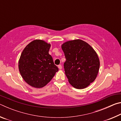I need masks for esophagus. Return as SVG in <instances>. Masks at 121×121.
Returning <instances> with one entry per match:
<instances>
[{
  "instance_id": "esophagus-1",
  "label": "esophagus",
  "mask_w": 121,
  "mask_h": 121,
  "mask_svg": "<svg viewBox=\"0 0 121 121\" xmlns=\"http://www.w3.org/2000/svg\"><path fill=\"white\" fill-rule=\"evenodd\" d=\"M58 68H59V69H62V65H58Z\"/></svg>"
}]
</instances>
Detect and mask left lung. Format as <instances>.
I'll return each mask as SVG.
<instances>
[{"mask_svg":"<svg viewBox=\"0 0 121 121\" xmlns=\"http://www.w3.org/2000/svg\"><path fill=\"white\" fill-rule=\"evenodd\" d=\"M61 48L66 59L64 68L69 83L76 89H85L95 80L99 72L97 52L81 39L67 41Z\"/></svg>","mask_w":121,"mask_h":121,"instance_id":"obj_1","label":"left lung"}]
</instances>
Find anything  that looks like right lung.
<instances>
[{
    "mask_svg": "<svg viewBox=\"0 0 121 121\" xmlns=\"http://www.w3.org/2000/svg\"><path fill=\"white\" fill-rule=\"evenodd\" d=\"M50 48V43L36 39L22 51L19 60V70L24 81L32 87H43L59 70L49 54Z\"/></svg>",
    "mask_w": 121,
    "mask_h": 121,
    "instance_id": "1",
    "label": "right lung"
}]
</instances>
